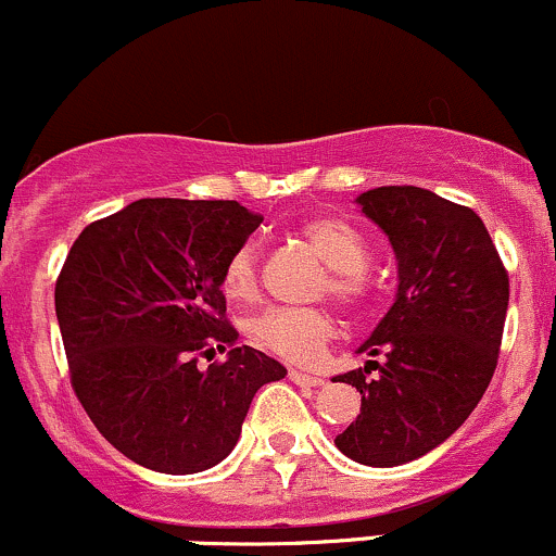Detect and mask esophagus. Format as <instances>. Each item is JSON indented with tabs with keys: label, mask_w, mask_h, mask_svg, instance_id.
I'll list each match as a JSON object with an SVG mask.
<instances>
[{
	"label": "esophagus",
	"mask_w": 556,
	"mask_h": 556,
	"mask_svg": "<svg viewBox=\"0 0 556 556\" xmlns=\"http://www.w3.org/2000/svg\"><path fill=\"white\" fill-rule=\"evenodd\" d=\"M289 379L294 381V384H300V387H320V384H324V379H320V376L300 371V368H291Z\"/></svg>",
	"instance_id": "obj_1"
}]
</instances>
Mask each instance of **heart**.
Wrapping results in <instances>:
<instances>
[{
    "mask_svg": "<svg viewBox=\"0 0 556 556\" xmlns=\"http://www.w3.org/2000/svg\"><path fill=\"white\" fill-rule=\"evenodd\" d=\"M304 236L331 267L328 291L344 304H357L368 294V243L350 223L337 217H313L304 223ZM223 289L230 300H252L256 294V247L243 243L228 256ZM337 333L333 318L315 307H267L249 320V337L262 350L291 363H309L324 352Z\"/></svg>",
    "mask_w": 556,
    "mask_h": 556,
    "instance_id": "1",
    "label": "heart"
}]
</instances>
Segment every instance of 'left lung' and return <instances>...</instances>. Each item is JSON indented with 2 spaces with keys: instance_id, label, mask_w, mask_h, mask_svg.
I'll list each match as a JSON object with an SVG mask.
<instances>
[{
  "instance_id": "obj_1",
  "label": "left lung",
  "mask_w": 556,
  "mask_h": 556,
  "mask_svg": "<svg viewBox=\"0 0 556 556\" xmlns=\"http://www.w3.org/2000/svg\"><path fill=\"white\" fill-rule=\"evenodd\" d=\"M390 238L395 302L357 348L361 371L333 376L361 392V414L333 445L366 467H400L445 443L491 384L509 307V276L467 206L414 185L355 199ZM380 376L366 380L365 374Z\"/></svg>"
}]
</instances>
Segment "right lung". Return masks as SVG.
<instances>
[{
  "label": "right lung",
  "mask_w": 556,
  "mask_h": 556,
  "mask_svg": "<svg viewBox=\"0 0 556 556\" xmlns=\"http://www.w3.org/2000/svg\"><path fill=\"white\" fill-rule=\"evenodd\" d=\"M238 201L140 199L87 225L55 283L71 384L98 432L140 467L195 475L241 438L262 384L286 368L238 348L223 270L260 228ZM226 361L198 368L199 356Z\"/></svg>",
  "instance_id": "add662e5"
}]
</instances>
